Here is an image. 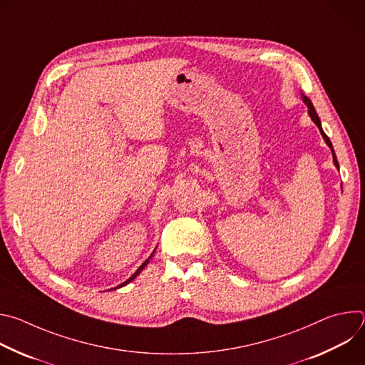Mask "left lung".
Returning <instances> with one entry per match:
<instances>
[{"mask_svg":"<svg viewBox=\"0 0 365 365\" xmlns=\"http://www.w3.org/2000/svg\"><path fill=\"white\" fill-rule=\"evenodd\" d=\"M302 99H303V102H304V106L307 107V114H309V117L312 118V121H314L315 124H317V127L319 128V131H321V134H322V137H324V140H325V143L328 144V147L331 148V151H332V159H334V165H335V168L336 169H339V165H338V160H336V155H335V151H334V147H332V143H331V140H329V137L324 133V130H322V124H321V120H319V117H318V113H317V110H315V107H314V103L310 102V99L307 98V96H304L303 93H302Z\"/></svg>","mask_w":365,"mask_h":365,"instance_id":"left-lung-1","label":"left lung"}]
</instances>
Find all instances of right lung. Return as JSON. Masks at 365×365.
<instances>
[{
  "label": "right lung",
  "instance_id": "right-lung-1",
  "mask_svg": "<svg viewBox=\"0 0 365 365\" xmlns=\"http://www.w3.org/2000/svg\"><path fill=\"white\" fill-rule=\"evenodd\" d=\"M154 251H155V248H154ZM154 251H153V252H151V254H150V257H148V258H147V259H145V262H144V263H143V264H141V266H140V267H138V269H137V270H135V273H134V274H133V276H131V277H130V279H127V280H125V282H124V283H121V284H120V286H117V287H114V289H118V287H123V286H125V284H128V283H130V282H133V280H134V279H135V277H137V276H138V274H140V273H141V270H143V269H144V267H145V266H147V264H148V263H150V259H151V257H153V254H154Z\"/></svg>",
  "mask_w": 365,
  "mask_h": 365
}]
</instances>
